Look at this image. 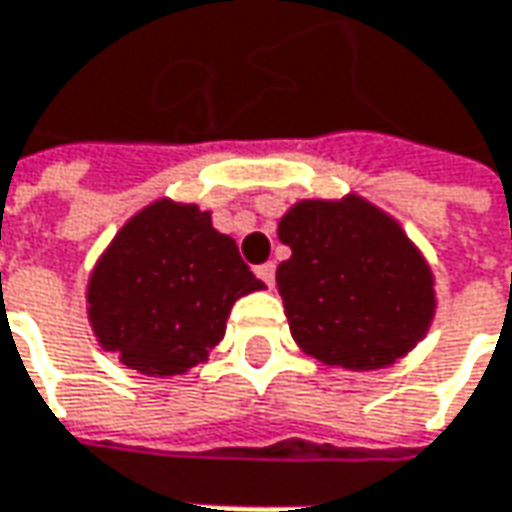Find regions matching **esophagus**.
<instances>
[{
	"instance_id": "obj_1",
	"label": "esophagus",
	"mask_w": 512,
	"mask_h": 512,
	"mask_svg": "<svg viewBox=\"0 0 512 512\" xmlns=\"http://www.w3.org/2000/svg\"><path fill=\"white\" fill-rule=\"evenodd\" d=\"M255 274L266 283V286H274V263H260L255 269Z\"/></svg>"
}]
</instances>
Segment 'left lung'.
I'll list each match as a JSON object with an SVG mask.
<instances>
[{
    "label": "left lung",
    "mask_w": 512,
    "mask_h": 512,
    "mask_svg": "<svg viewBox=\"0 0 512 512\" xmlns=\"http://www.w3.org/2000/svg\"><path fill=\"white\" fill-rule=\"evenodd\" d=\"M291 249L277 291L297 348L345 371L402 360L436 314L431 263L394 215L348 192L291 203L277 223Z\"/></svg>",
    "instance_id": "left-lung-1"
}]
</instances>
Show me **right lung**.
I'll return each instance as SVG.
<instances>
[{"instance_id": "add662e5", "label": "right lung", "mask_w": 512, "mask_h": 512, "mask_svg": "<svg viewBox=\"0 0 512 512\" xmlns=\"http://www.w3.org/2000/svg\"><path fill=\"white\" fill-rule=\"evenodd\" d=\"M266 289L198 203L158 198L124 223L87 277L98 345L147 377H181L226 334L240 297Z\"/></svg>"}]
</instances>
